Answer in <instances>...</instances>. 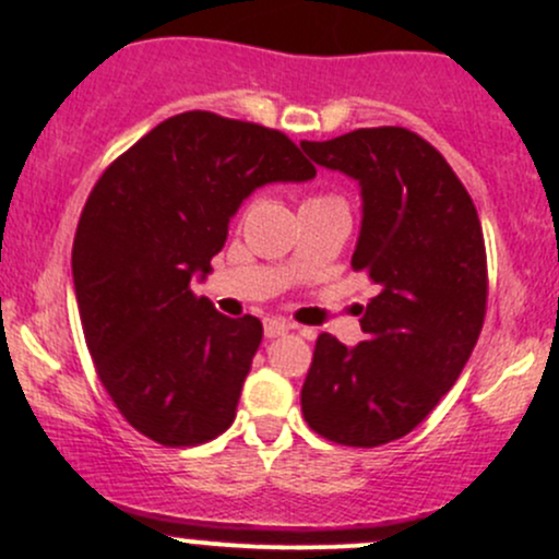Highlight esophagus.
<instances>
[{"instance_id":"esophagus-1","label":"esophagus","mask_w":559,"mask_h":559,"mask_svg":"<svg viewBox=\"0 0 559 559\" xmlns=\"http://www.w3.org/2000/svg\"><path fill=\"white\" fill-rule=\"evenodd\" d=\"M292 330V324L286 319H278V316H270L264 319V335L267 337H281Z\"/></svg>"}]
</instances>
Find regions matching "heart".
Wrapping results in <instances>:
<instances>
[{
  "label": "heart",
  "mask_w": 559,
  "mask_h": 559,
  "mask_svg": "<svg viewBox=\"0 0 559 559\" xmlns=\"http://www.w3.org/2000/svg\"><path fill=\"white\" fill-rule=\"evenodd\" d=\"M308 200H321V194H319V197H308ZM308 200H306V202H308Z\"/></svg>",
  "instance_id": "1"
}]
</instances>
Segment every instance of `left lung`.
Segmentation results:
<instances>
[{
    "label": "left lung",
    "instance_id": "left-lung-1",
    "mask_svg": "<svg viewBox=\"0 0 559 559\" xmlns=\"http://www.w3.org/2000/svg\"><path fill=\"white\" fill-rule=\"evenodd\" d=\"M362 186L352 267L376 284L365 341L316 337L302 416L321 438L373 449L408 436L454 386L487 316V248L471 194L436 145L405 127L302 140Z\"/></svg>",
    "mask_w": 559,
    "mask_h": 559
}]
</instances>
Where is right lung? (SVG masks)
I'll use <instances>...</instances> for the list:
<instances>
[{
    "mask_svg": "<svg viewBox=\"0 0 559 559\" xmlns=\"http://www.w3.org/2000/svg\"><path fill=\"white\" fill-rule=\"evenodd\" d=\"M313 175L284 132L207 110L167 118L99 175L72 243L78 311L105 392L145 438L200 447L235 421L262 321L218 313L191 275L257 186Z\"/></svg>",
    "mask_w": 559,
    "mask_h": 559,
    "instance_id": "right-lung-1",
    "label": "right lung"
}]
</instances>
